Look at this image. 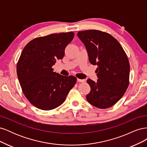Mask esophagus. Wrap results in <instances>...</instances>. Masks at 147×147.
Here are the masks:
<instances>
[{
  "instance_id": "1",
  "label": "esophagus",
  "mask_w": 147,
  "mask_h": 147,
  "mask_svg": "<svg viewBox=\"0 0 147 147\" xmlns=\"http://www.w3.org/2000/svg\"><path fill=\"white\" fill-rule=\"evenodd\" d=\"M77 80L78 82H81V83L85 82V81H84V80H82V79H79V78H77Z\"/></svg>"
}]
</instances>
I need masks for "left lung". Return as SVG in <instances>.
Here are the masks:
<instances>
[{"label":"left lung","mask_w":147,"mask_h":147,"mask_svg":"<svg viewBox=\"0 0 147 147\" xmlns=\"http://www.w3.org/2000/svg\"><path fill=\"white\" fill-rule=\"evenodd\" d=\"M77 36L86 49L89 61L97 65L98 80H87L91 91L88 102L99 109L113 106L121 98L129 85L130 65L126 53L116 38L97 30L80 31Z\"/></svg>","instance_id":"obj_1"}]
</instances>
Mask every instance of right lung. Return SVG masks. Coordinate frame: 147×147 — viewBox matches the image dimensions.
Instances as JSON below:
<instances>
[{
  "label": "right lung",
  "instance_id": "obj_1",
  "mask_svg": "<svg viewBox=\"0 0 147 147\" xmlns=\"http://www.w3.org/2000/svg\"><path fill=\"white\" fill-rule=\"evenodd\" d=\"M74 37L72 32L53 34L34 38L24 48L17 75L24 96L35 107L43 110L57 107L76 83V77L63 76L52 68L56 60L63 59Z\"/></svg>",
  "mask_w": 147,
  "mask_h": 147
}]
</instances>
